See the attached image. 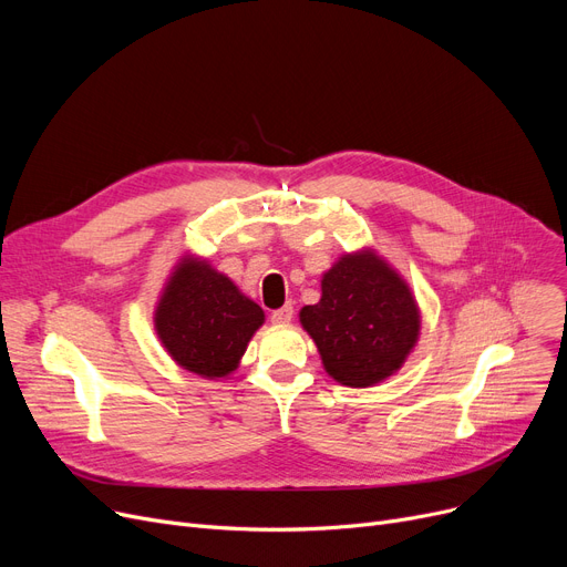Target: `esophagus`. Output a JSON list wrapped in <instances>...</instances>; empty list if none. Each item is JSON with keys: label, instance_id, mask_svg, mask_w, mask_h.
Returning <instances> with one entry per match:
<instances>
[{"label": "esophagus", "instance_id": "1", "mask_svg": "<svg viewBox=\"0 0 567 567\" xmlns=\"http://www.w3.org/2000/svg\"><path fill=\"white\" fill-rule=\"evenodd\" d=\"M291 317H293L291 303H287V306H282V308H278V310L271 312V321H274V323H289Z\"/></svg>", "mask_w": 567, "mask_h": 567}]
</instances>
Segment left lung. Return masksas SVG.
Instances as JSON below:
<instances>
[{"label": "left lung", "mask_w": 567, "mask_h": 567, "mask_svg": "<svg viewBox=\"0 0 567 567\" xmlns=\"http://www.w3.org/2000/svg\"><path fill=\"white\" fill-rule=\"evenodd\" d=\"M336 381L368 389L398 372L419 340L421 315L406 282L374 252L344 255L323 274L321 301L301 310Z\"/></svg>", "instance_id": "left-lung-1"}]
</instances>
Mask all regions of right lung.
I'll use <instances>...</instances> for the list:
<instances>
[{
    "mask_svg": "<svg viewBox=\"0 0 567 567\" xmlns=\"http://www.w3.org/2000/svg\"><path fill=\"white\" fill-rule=\"evenodd\" d=\"M264 323L261 308L206 261L184 259L156 308V331L184 370L216 379L236 370Z\"/></svg>",
    "mask_w": 567,
    "mask_h": 567,
    "instance_id": "obj_1",
    "label": "right lung"
}]
</instances>
